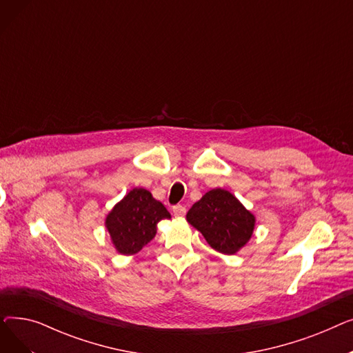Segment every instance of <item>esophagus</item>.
<instances>
[{
	"mask_svg": "<svg viewBox=\"0 0 353 353\" xmlns=\"http://www.w3.org/2000/svg\"><path fill=\"white\" fill-rule=\"evenodd\" d=\"M173 214H174V217H183L184 214H186V208L184 206H174L173 208Z\"/></svg>",
	"mask_w": 353,
	"mask_h": 353,
	"instance_id": "esophagus-1",
	"label": "esophagus"
}]
</instances>
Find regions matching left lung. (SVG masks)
<instances>
[{"label": "left lung", "mask_w": 353, "mask_h": 353, "mask_svg": "<svg viewBox=\"0 0 353 353\" xmlns=\"http://www.w3.org/2000/svg\"><path fill=\"white\" fill-rule=\"evenodd\" d=\"M186 219L219 253L234 254L250 240L256 217L236 196L225 189H213L196 201Z\"/></svg>", "instance_id": "8db88e82"}]
</instances>
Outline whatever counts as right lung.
Returning <instances> with one entry per match:
<instances>
[{
  "label": "right lung",
  "mask_w": 353,
  "mask_h": 353,
  "mask_svg": "<svg viewBox=\"0 0 353 353\" xmlns=\"http://www.w3.org/2000/svg\"><path fill=\"white\" fill-rule=\"evenodd\" d=\"M170 217V213L150 192L136 188L110 210L105 217V229L114 249L130 256L150 243L157 233L159 221Z\"/></svg>",
  "instance_id": "right-lung-1"
}]
</instances>
